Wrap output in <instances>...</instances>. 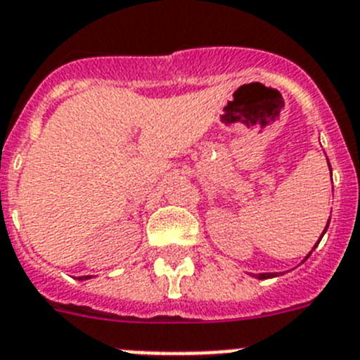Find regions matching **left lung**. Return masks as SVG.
<instances>
[{
    "label": "left lung",
    "instance_id": "obj_1",
    "mask_svg": "<svg viewBox=\"0 0 360 360\" xmlns=\"http://www.w3.org/2000/svg\"><path fill=\"white\" fill-rule=\"evenodd\" d=\"M326 229H328V225H326ZM326 229H325V232H326ZM325 232H323V233H325ZM269 276H275V275H273V273H262V275H259V278H269Z\"/></svg>",
    "mask_w": 360,
    "mask_h": 360
}]
</instances>
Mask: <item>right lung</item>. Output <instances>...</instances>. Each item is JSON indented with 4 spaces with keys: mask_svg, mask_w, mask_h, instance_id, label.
I'll return each instance as SVG.
<instances>
[{
    "mask_svg": "<svg viewBox=\"0 0 360 360\" xmlns=\"http://www.w3.org/2000/svg\"><path fill=\"white\" fill-rule=\"evenodd\" d=\"M87 278H91V276H80V280H87Z\"/></svg>",
    "mask_w": 360,
    "mask_h": 360,
    "instance_id": "add662e5",
    "label": "right lung"
}]
</instances>
